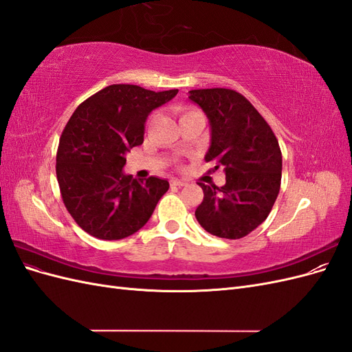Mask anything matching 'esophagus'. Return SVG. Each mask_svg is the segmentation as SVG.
<instances>
[{"mask_svg":"<svg viewBox=\"0 0 352 352\" xmlns=\"http://www.w3.org/2000/svg\"><path fill=\"white\" fill-rule=\"evenodd\" d=\"M170 186H172V188H182V186H186V182H184V180L172 179V180H170Z\"/></svg>","mask_w":352,"mask_h":352,"instance_id":"34e87169","label":"esophagus"}]
</instances>
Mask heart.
Returning <instances> with one entry per match:
<instances>
[{
    "instance_id": "1",
    "label": "heart",
    "mask_w": 352,
    "mask_h": 352,
    "mask_svg": "<svg viewBox=\"0 0 352 352\" xmlns=\"http://www.w3.org/2000/svg\"><path fill=\"white\" fill-rule=\"evenodd\" d=\"M189 113H192V111H184L182 116H186V114H189ZM182 116H180V117H182Z\"/></svg>"
}]
</instances>
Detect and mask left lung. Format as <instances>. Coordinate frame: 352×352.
Listing matches in <instances>:
<instances>
[{"instance_id":"left-lung-1","label":"left lung","mask_w":352,"mask_h":352,"mask_svg":"<svg viewBox=\"0 0 352 352\" xmlns=\"http://www.w3.org/2000/svg\"><path fill=\"white\" fill-rule=\"evenodd\" d=\"M189 100L208 117L211 145L207 163L226 173L223 186L198 184L204 198L195 210L199 225L219 238L247 236L267 219L282 179V153L272 127L242 94L192 89Z\"/></svg>"}]
</instances>
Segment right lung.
I'll return each mask as SVG.
<instances>
[{
  "label": "right lung",
  "instance_id": "1",
  "mask_svg": "<svg viewBox=\"0 0 352 352\" xmlns=\"http://www.w3.org/2000/svg\"><path fill=\"white\" fill-rule=\"evenodd\" d=\"M176 94L110 85L72 114L60 136L56 173L67 211L89 235L105 241L133 235L167 192V180L132 179L122 168L124 154L144 142L148 114Z\"/></svg>",
  "mask_w": 352,
  "mask_h": 352
}]
</instances>
